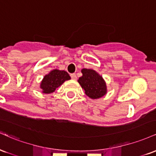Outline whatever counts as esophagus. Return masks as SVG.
I'll return each mask as SVG.
<instances>
[{
    "label": "esophagus",
    "mask_w": 156,
    "mask_h": 156,
    "mask_svg": "<svg viewBox=\"0 0 156 156\" xmlns=\"http://www.w3.org/2000/svg\"><path fill=\"white\" fill-rule=\"evenodd\" d=\"M70 76H71V78H72L73 80H76L77 77H76V75L75 74V73H73V74H71Z\"/></svg>",
    "instance_id": "34e87169"
}]
</instances>
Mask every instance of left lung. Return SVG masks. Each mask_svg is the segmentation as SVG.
<instances>
[{
	"label": "left lung",
	"mask_w": 156,
	"mask_h": 156,
	"mask_svg": "<svg viewBox=\"0 0 156 156\" xmlns=\"http://www.w3.org/2000/svg\"><path fill=\"white\" fill-rule=\"evenodd\" d=\"M83 76L78 80L85 94L92 99H98L107 92L106 84L103 77L92 69H81Z\"/></svg>",
	"instance_id": "1"
}]
</instances>
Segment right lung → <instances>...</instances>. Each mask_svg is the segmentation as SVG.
I'll use <instances>...</instances> for the list:
<instances>
[{"mask_svg":"<svg viewBox=\"0 0 156 156\" xmlns=\"http://www.w3.org/2000/svg\"><path fill=\"white\" fill-rule=\"evenodd\" d=\"M70 79V76L64 70L53 69L48 74L45 75L40 84L42 93L50 94L53 92L55 89L60 87L65 80Z\"/></svg>","mask_w":156,"mask_h":156,"instance_id":"add662e5","label":"right lung"}]
</instances>
